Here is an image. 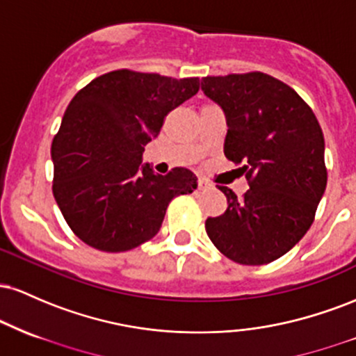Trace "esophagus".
I'll list each match as a JSON object with an SVG mask.
<instances>
[{"label":"esophagus","instance_id":"esophagus-1","mask_svg":"<svg viewBox=\"0 0 356 356\" xmlns=\"http://www.w3.org/2000/svg\"><path fill=\"white\" fill-rule=\"evenodd\" d=\"M197 186H199V191H207V189H211V184L207 182L206 179H199Z\"/></svg>","mask_w":356,"mask_h":356}]
</instances>
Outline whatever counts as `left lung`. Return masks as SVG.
Returning <instances> with one entry per match:
<instances>
[{
  "label": "left lung",
  "mask_w": 356,
  "mask_h": 356,
  "mask_svg": "<svg viewBox=\"0 0 356 356\" xmlns=\"http://www.w3.org/2000/svg\"><path fill=\"white\" fill-rule=\"evenodd\" d=\"M201 85L226 115L224 155L249 181L243 199L218 186L227 209L206 220V232L236 263L268 264L303 238L325 194L321 127L295 90L266 73L206 76Z\"/></svg>",
  "instance_id": "8db88e82"
}]
</instances>
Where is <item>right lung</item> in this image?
I'll use <instances>...</instances> for the list:
<instances>
[{
    "mask_svg": "<svg viewBox=\"0 0 356 356\" xmlns=\"http://www.w3.org/2000/svg\"><path fill=\"white\" fill-rule=\"evenodd\" d=\"M199 92V79L117 70L81 88L53 138V195L88 246L124 252L157 234L175 195L197 177L184 167L159 175L142 164L144 147L170 110Z\"/></svg>",
    "mask_w": 356,
    "mask_h": 356,
    "instance_id": "obj_1",
    "label": "right lung"
}]
</instances>
